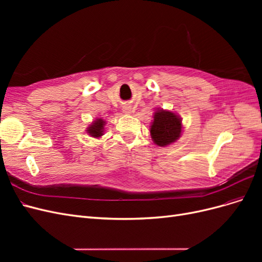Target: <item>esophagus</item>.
Wrapping results in <instances>:
<instances>
[{
	"mask_svg": "<svg viewBox=\"0 0 262 262\" xmlns=\"http://www.w3.org/2000/svg\"><path fill=\"white\" fill-rule=\"evenodd\" d=\"M123 113L129 114V113H130V108H129V107H124V108H123Z\"/></svg>",
	"mask_w": 262,
	"mask_h": 262,
	"instance_id": "obj_1",
	"label": "esophagus"
}]
</instances>
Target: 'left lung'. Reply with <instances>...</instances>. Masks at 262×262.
Listing matches in <instances>:
<instances>
[{
	"label": "left lung",
	"mask_w": 262,
	"mask_h": 262,
	"mask_svg": "<svg viewBox=\"0 0 262 262\" xmlns=\"http://www.w3.org/2000/svg\"><path fill=\"white\" fill-rule=\"evenodd\" d=\"M181 119L176 114L158 109L150 124V137L158 146L169 145L176 142L181 134Z\"/></svg>",
	"instance_id": "left-lung-1"
}]
</instances>
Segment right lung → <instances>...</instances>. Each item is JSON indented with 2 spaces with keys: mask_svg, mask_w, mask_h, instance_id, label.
I'll return each instance as SVG.
<instances>
[{
  "mask_svg": "<svg viewBox=\"0 0 262 262\" xmlns=\"http://www.w3.org/2000/svg\"><path fill=\"white\" fill-rule=\"evenodd\" d=\"M104 125L105 121L102 119H96V120L93 121L92 124L87 128V133H90V136L93 138H99L104 133Z\"/></svg>",
  "mask_w": 262,
  "mask_h": 262,
  "instance_id": "obj_1",
  "label": "right lung"
}]
</instances>
